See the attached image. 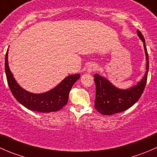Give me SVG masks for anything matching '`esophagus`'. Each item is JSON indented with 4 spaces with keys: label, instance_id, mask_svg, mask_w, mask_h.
I'll return each instance as SVG.
<instances>
[{
    "label": "esophagus",
    "instance_id": "1",
    "mask_svg": "<svg viewBox=\"0 0 157 157\" xmlns=\"http://www.w3.org/2000/svg\"><path fill=\"white\" fill-rule=\"evenodd\" d=\"M97 68V66L96 65V64H90V66H89L88 69H87V72L88 73H92L93 72V71H95Z\"/></svg>",
    "mask_w": 157,
    "mask_h": 157
}]
</instances>
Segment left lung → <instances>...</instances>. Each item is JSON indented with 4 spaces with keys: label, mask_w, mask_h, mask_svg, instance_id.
<instances>
[{
    "label": "left lung",
    "mask_w": 157,
    "mask_h": 157,
    "mask_svg": "<svg viewBox=\"0 0 157 157\" xmlns=\"http://www.w3.org/2000/svg\"><path fill=\"white\" fill-rule=\"evenodd\" d=\"M139 37L143 41L147 58V72L140 83L134 87L126 90H119L115 87L109 80L99 74L94 75L96 83V99L95 108L99 113L111 115L127 110L136 103L140 99L144 90L147 80V73L149 70V58L145 39L140 31L137 30Z\"/></svg>",
    "instance_id": "8db88e82"
}]
</instances>
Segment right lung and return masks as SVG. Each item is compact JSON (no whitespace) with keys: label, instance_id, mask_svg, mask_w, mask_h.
Returning <instances> with one entry per match:
<instances>
[{"label":"right lung","instance_id":"obj_1","mask_svg":"<svg viewBox=\"0 0 157 157\" xmlns=\"http://www.w3.org/2000/svg\"><path fill=\"white\" fill-rule=\"evenodd\" d=\"M7 52L5 56V72L10 90L15 99L23 106L39 112H52L60 110L67 103L72 86L80 77V74L70 75L55 88L42 94H33L22 89L16 82L11 74L7 61Z\"/></svg>","mask_w":157,"mask_h":157}]
</instances>
